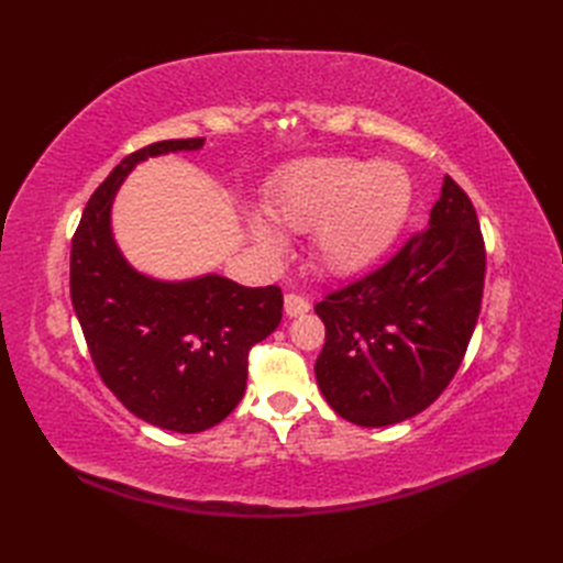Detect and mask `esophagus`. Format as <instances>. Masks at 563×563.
Wrapping results in <instances>:
<instances>
[{
    "label": "esophagus",
    "mask_w": 563,
    "mask_h": 563,
    "mask_svg": "<svg viewBox=\"0 0 563 563\" xmlns=\"http://www.w3.org/2000/svg\"><path fill=\"white\" fill-rule=\"evenodd\" d=\"M308 312H310V302L308 300L296 296V294L284 296V314L286 317H302V314H308Z\"/></svg>",
    "instance_id": "1"
}]
</instances>
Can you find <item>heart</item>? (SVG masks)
<instances>
[{"label": "heart", "instance_id": "b5f03b06", "mask_svg": "<svg viewBox=\"0 0 563 563\" xmlns=\"http://www.w3.org/2000/svg\"><path fill=\"white\" fill-rule=\"evenodd\" d=\"M413 187L404 166L389 159L327 155L308 157L272 183L267 213L249 216L253 244L282 255L286 240L278 230L310 232L314 261L335 277L360 275L397 240L411 209Z\"/></svg>", "mask_w": 563, "mask_h": 563}]
</instances>
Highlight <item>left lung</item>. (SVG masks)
Returning <instances> with one entry per match:
<instances>
[{"instance_id": "obj_1", "label": "left lung", "mask_w": 563, "mask_h": 563, "mask_svg": "<svg viewBox=\"0 0 563 563\" xmlns=\"http://www.w3.org/2000/svg\"><path fill=\"white\" fill-rule=\"evenodd\" d=\"M486 253L470 197L444 178L430 223L395 258L314 305V376L333 411L385 428L424 411L455 376L482 308Z\"/></svg>"}]
</instances>
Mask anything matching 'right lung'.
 Returning a JSON list of instances; mask_svg holds the SVG:
<instances>
[{"label": "right lung", "mask_w": 563, "mask_h": 563, "mask_svg": "<svg viewBox=\"0 0 563 563\" xmlns=\"http://www.w3.org/2000/svg\"><path fill=\"white\" fill-rule=\"evenodd\" d=\"M203 139L162 141L119 162L98 185L70 253V296L100 378L155 428L195 434L225 420L246 389L249 350L282 321L277 286L251 288L216 272L157 279L135 269L112 232V203L150 157L197 152Z\"/></svg>", "instance_id": "obj_1"}]
</instances>
